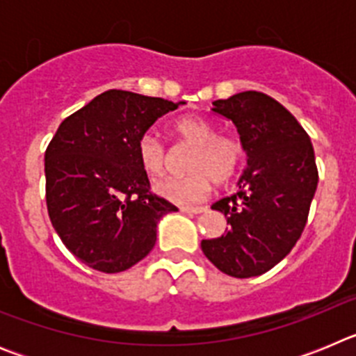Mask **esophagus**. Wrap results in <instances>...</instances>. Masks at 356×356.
<instances>
[{"mask_svg": "<svg viewBox=\"0 0 356 356\" xmlns=\"http://www.w3.org/2000/svg\"><path fill=\"white\" fill-rule=\"evenodd\" d=\"M180 210L184 213H201L205 212L207 207H180Z\"/></svg>", "mask_w": 356, "mask_h": 356, "instance_id": "esophagus-1", "label": "esophagus"}]
</instances>
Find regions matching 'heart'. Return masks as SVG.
I'll list each match as a JSON object with an SVG mask.
<instances>
[{
    "mask_svg": "<svg viewBox=\"0 0 356 356\" xmlns=\"http://www.w3.org/2000/svg\"><path fill=\"white\" fill-rule=\"evenodd\" d=\"M172 135L178 143L193 146L187 159L185 176H172L155 185L156 194L178 205H191L209 197L213 181H228L238 171L244 147L232 134H216V127L201 115H184L172 122ZM137 159L149 176H162L168 169L169 151L165 143L153 131L137 140Z\"/></svg>",
    "mask_w": 356,
    "mask_h": 356,
    "instance_id": "obj_1",
    "label": "heart"
}]
</instances>
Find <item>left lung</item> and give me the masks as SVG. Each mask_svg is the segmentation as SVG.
I'll list each match as a JSON object with an SVG mask.
<instances>
[{
  "mask_svg": "<svg viewBox=\"0 0 356 356\" xmlns=\"http://www.w3.org/2000/svg\"><path fill=\"white\" fill-rule=\"evenodd\" d=\"M213 112L234 121L248 153L238 191L216 201L228 228L201 241L207 259L225 275L251 278L284 260L307 225L319 172L314 146L294 115L257 90L213 102Z\"/></svg>",
  "mask_w": 356,
  "mask_h": 356,
  "instance_id": "1",
  "label": "left lung"
}]
</instances>
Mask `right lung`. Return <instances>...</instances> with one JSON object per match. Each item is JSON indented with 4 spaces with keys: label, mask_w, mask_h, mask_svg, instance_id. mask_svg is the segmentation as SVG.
<instances>
[{
    "label": "right lung",
    "mask_w": 356,
    "mask_h": 356,
    "mask_svg": "<svg viewBox=\"0 0 356 356\" xmlns=\"http://www.w3.org/2000/svg\"><path fill=\"white\" fill-rule=\"evenodd\" d=\"M178 103L110 89L65 118L44 155L46 207L65 244L85 266L121 273L156 242V222L176 212L151 193L137 140Z\"/></svg>",
    "instance_id": "1"
}]
</instances>
